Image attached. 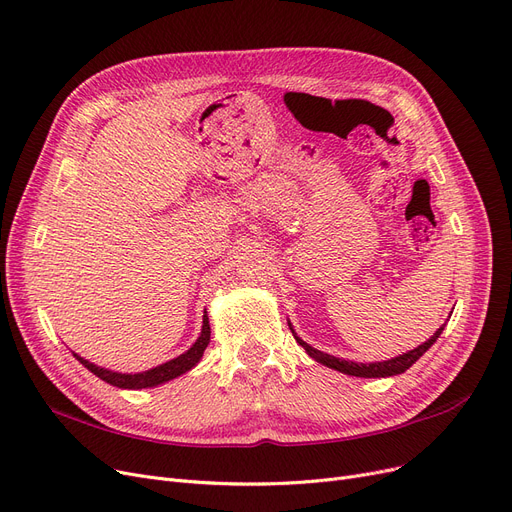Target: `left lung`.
<instances>
[{
  "label": "left lung",
  "instance_id": "1",
  "mask_svg": "<svg viewBox=\"0 0 512 512\" xmlns=\"http://www.w3.org/2000/svg\"><path fill=\"white\" fill-rule=\"evenodd\" d=\"M290 326V324H288ZM446 326V324H444ZM444 326L429 338L427 342H423V344H419L417 348H413V351H409V353H405V355H400V357H396V359H390V361H382V363H355V361H344V359H336V357H332V355H326V353H321V351H317V348H313V346H309L307 342H303L297 334H294V330H292V336H294V340H297L305 351H307V355L311 357V359H315L317 363H321V365H326V367H330V369H336V371H340V373H348V375H357V378H388V375H396V373H402V371H407L425 351L429 346H432L438 338H440V334H442V330H444Z\"/></svg>",
  "mask_w": 512,
  "mask_h": 512
}]
</instances>
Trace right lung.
Here are the masks:
<instances>
[{"instance_id":"obj_1","label":"right lung","mask_w":512,"mask_h":512,"mask_svg":"<svg viewBox=\"0 0 512 512\" xmlns=\"http://www.w3.org/2000/svg\"><path fill=\"white\" fill-rule=\"evenodd\" d=\"M209 336H211V328H209V319L207 315H203V330H201V336L197 338V342L188 348V351L164 365L159 367H153L149 371H143V373H116V371H110V369H103V367H97L93 363H89L87 359L74 355L80 363H83L91 373H95L97 378H101L103 382L112 384V386H118V388H128V390H139V388H151V386H157V384H164V382H170L174 378H178V375L186 373L188 369H193L199 359L203 357V351L209 344Z\"/></svg>"}]
</instances>
